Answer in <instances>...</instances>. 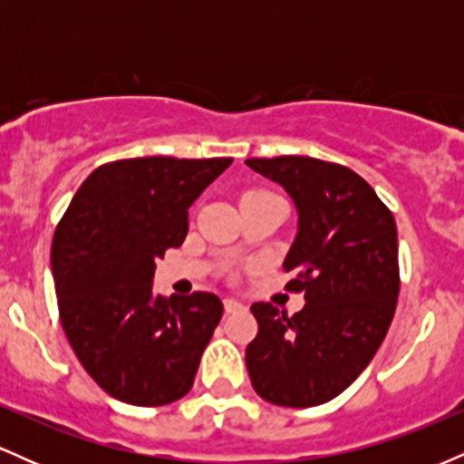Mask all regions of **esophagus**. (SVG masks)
Wrapping results in <instances>:
<instances>
[{"label":"esophagus","instance_id":"esophagus-1","mask_svg":"<svg viewBox=\"0 0 464 464\" xmlns=\"http://www.w3.org/2000/svg\"><path fill=\"white\" fill-rule=\"evenodd\" d=\"M244 305L236 299H225V312L227 314H236V312H242Z\"/></svg>","mask_w":464,"mask_h":464}]
</instances>
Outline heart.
<instances>
[{"mask_svg":"<svg viewBox=\"0 0 464 464\" xmlns=\"http://www.w3.org/2000/svg\"><path fill=\"white\" fill-rule=\"evenodd\" d=\"M248 194H270V191H262V189H253V191H246V194H244V196H248Z\"/></svg>","mask_w":464,"mask_h":464,"instance_id":"heart-1","label":"heart"}]
</instances>
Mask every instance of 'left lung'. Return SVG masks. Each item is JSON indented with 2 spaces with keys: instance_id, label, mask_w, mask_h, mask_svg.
Wrapping results in <instances>:
<instances>
[{
  "instance_id": "left-lung-1",
  "label": "left lung",
  "mask_w": 464,
  "mask_h": 464,
  "mask_svg": "<svg viewBox=\"0 0 464 464\" xmlns=\"http://www.w3.org/2000/svg\"><path fill=\"white\" fill-rule=\"evenodd\" d=\"M295 200L299 233L284 268L303 292L295 316L273 303L250 307L259 332L246 347L255 392L284 408L332 401L384 343L399 295L397 227L353 169L312 157L246 159Z\"/></svg>"
}]
</instances>
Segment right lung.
I'll list each match as a JSON object with an SVG mask.
<instances>
[{
  "label": "right lung",
  "instance_id": "obj_1",
  "mask_svg": "<svg viewBox=\"0 0 464 464\" xmlns=\"http://www.w3.org/2000/svg\"><path fill=\"white\" fill-rule=\"evenodd\" d=\"M233 159L141 157L104 163L52 239L58 314L80 364L111 397L165 406L194 384L220 323L211 292L157 296V259L188 236V209Z\"/></svg>",
  "mask_w": 464,
  "mask_h": 464
}]
</instances>
